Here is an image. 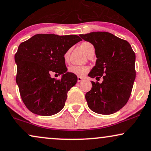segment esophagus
<instances>
[{
    "label": "esophagus",
    "instance_id": "obj_1",
    "mask_svg": "<svg viewBox=\"0 0 151 151\" xmlns=\"http://www.w3.org/2000/svg\"><path fill=\"white\" fill-rule=\"evenodd\" d=\"M83 79L82 77H77V81H78V82H81L82 81H83Z\"/></svg>",
    "mask_w": 151,
    "mask_h": 151
}]
</instances>
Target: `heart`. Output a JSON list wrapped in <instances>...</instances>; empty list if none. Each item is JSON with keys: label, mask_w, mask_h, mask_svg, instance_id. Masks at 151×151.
I'll return each instance as SVG.
<instances>
[{"label": "heart", "mask_w": 151, "mask_h": 151, "mask_svg": "<svg viewBox=\"0 0 151 151\" xmlns=\"http://www.w3.org/2000/svg\"><path fill=\"white\" fill-rule=\"evenodd\" d=\"M81 47L84 50L86 55L88 54L90 48L94 47L92 44L89 42H83L81 44ZM70 54V50H68L63 55V59L65 61H68L69 59ZM90 70V67L88 65H71L68 68V72L79 77H83L86 74H87Z\"/></svg>", "instance_id": "obj_1"}]
</instances>
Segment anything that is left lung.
Segmentation results:
<instances>
[{"instance_id":"1","label":"left lung","mask_w":151,"mask_h":151,"mask_svg":"<svg viewBox=\"0 0 151 151\" xmlns=\"http://www.w3.org/2000/svg\"><path fill=\"white\" fill-rule=\"evenodd\" d=\"M82 39L94 45L96 64L88 76L103 81H91L86 94L90 110L98 114H110L124 107L129 99L135 79V54L126 40L106 32L81 35Z\"/></svg>"}]
</instances>
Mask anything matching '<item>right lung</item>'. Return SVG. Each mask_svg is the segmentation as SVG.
<instances>
[{
  "mask_svg": "<svg viewBox=\"0 0 151 151\" xmlns=\"http://www.w3.org/2000/svg\"><path fill=\"white\" fill-rule=\"evenodd\" d=\"M80 41L77 35L39 34L20 44L14 57L16 81L29 111L50 116L63 109L68 92L77 82L75 74L67 72L63 55ZM52 73L62 74V79L52 78Z\"/></svg>",
  "mask_w": 151,
  "mask_h": 151,
  "instance_id": "add662e5",
  "label": "right lung"
}]
</instances>
